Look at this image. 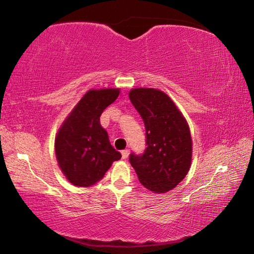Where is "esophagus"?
I'll return each mask as SVG.
<instances>
[{"label": "esophagus", "mask_w": 254, "mask_h": 254, "mask_svg": "<svg viewBox=\"0 0 254 254\" xmlns=\"http://www.w3.org/2000/svg\"><path fill=\"white\" fill-rule=\"evenodd\" d=\"M128 154H130V150H128V149L123 150V151H122V159L126 160V159L128 157Z\"/></svg>", "instance_id": "34e87169"}]
</instances>
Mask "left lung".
Wrapping results in <instances>:
<instances>
[{
    "label": "left lung",
    "instance_id": "obj_1",
    "mask_svg": "<svg viewBox=\"0 0 254 254\" xmlns=\"http://www.w3.org/2000/svg\"><path fill=\"white\" fill-rule=\"evenodd\" d=\"M145 127L147 149L130 154L140 183L157 194L174 189L191 165L192 142L189 126L173 100L156 88H133L128 93Z\"/></svg>",
    "mask_w": 254,
    "mask_h": 254
}]
</instances>
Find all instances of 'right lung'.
Wrapping results in <instances>:
<instances>
[{"label": "right lung", "mask_w": 254, "mask_h": 254, "mask_svg": "<svg viewBox=\"0 0 254 254\" xmlns=\"http://www.w3.org/2000/svg\"><path fill=\"white\" fill-rule=\"evenodd\" d=\"M120 88L89 89L68 114L56 134L58 166L68 182L88 187L101 180L121 153L112 147L100 117L117 100Z\"/></svg>", "instance_id": "1"}]
</instances>
